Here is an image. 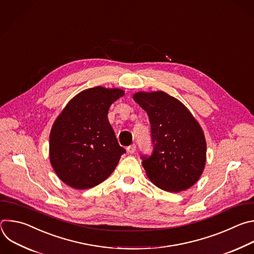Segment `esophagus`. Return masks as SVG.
<instances>
[{
    "mask_svg": "<svg viewBox=\"0 0 254 254\" xmlns=\"http://www.w3.org/2000/svg\"><path fill=\"white\" fill-rule=\"evenodd\" d=\"M135 151H136V145H135V144H132V145H130V146L127 147V152H128V153L133 154Z\"/></svg>",
    "mask_w": 254,
    "mask_h": 254,
    "instance_id": "obj_1",
    "label": "esophagus"
}]
</instances>
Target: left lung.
Listing matches in <instances>:
<instances>
[{
    "label": "left lung",
    "mask_w": 254,
    "mask_h": 254,
    "mask_svg": "<svg viewBox=\"0 0 254 254\" xmlns=\"http://www.w3.org/2000/svg\"><path fill=\"white\" fill-rule=\"evenodd\" d=\"M135 102L151 124L153 152L141 156L148 178L168 192L193 186L204 170L206 141L203 130L180 101L163 91L138 92Z\"/></svg>",
    "instance_id": "obj_1"
}]
</instances>
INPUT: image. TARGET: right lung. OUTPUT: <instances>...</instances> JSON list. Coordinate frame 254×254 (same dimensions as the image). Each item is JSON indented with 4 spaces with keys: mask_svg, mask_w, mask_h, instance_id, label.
I'll list each match as a JSON object with an SVG mask.
<instances>
[{
    "mask_svg": "<svg viewBox=\"0 0 254 254\" xmlns=\"http://www.w3.org/2000/svg\"><path fill=\"white\" fill-rule=\"evenodd\" d=\"M123 95L118 88L86 89L55 120L50 133V162L70 187L87 189L103 182L126 152L107 116L111 104Z\"/></svg>",
    "mask_w": 254,
    "mask_h": 254,
    "instance_id": "1",
    "label": "right lung"
}]
</instances>
